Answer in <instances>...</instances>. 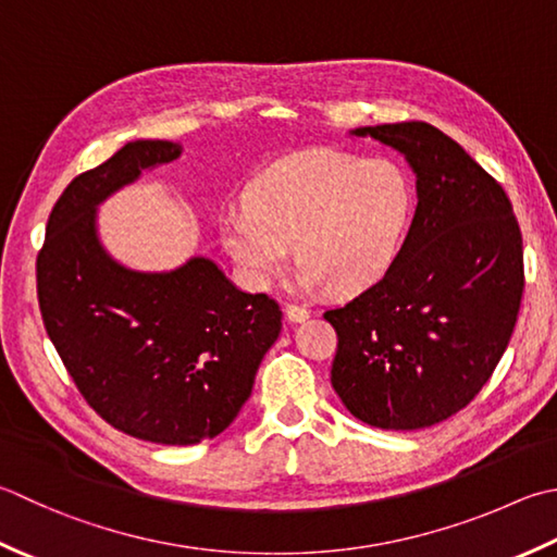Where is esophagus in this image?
<instances>
[{
    "instance_id": "1",
    "label": "esophagus",
    "mask_w": 557,
    "mask_h": 557,
    "mask_svg": "<svg viewBox=\"0 0 557 557\" xmlns=\"http://www.w3.org/2000/svg\"><path fill=\"white\" fill-rule=\"evenodd\" d=\"M285 315H287V321H292V323H301V321L309 319L311 311L307 307H299V304H287Z\"/></svg>"
}]
</instances>
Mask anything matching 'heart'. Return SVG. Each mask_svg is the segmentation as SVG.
Segmentation results:
<instances>
[{"mask_svg":"<svg viewBox=\"0 0 557 557\" xmlns=\"http://www.w3.org/2000/svg\"><path fill=\"white\" fill-rule=\"evenodd\" d=\"M244 205L224 214L220 234L250 287H270L294 246L301 289L359 294L394 268L416 190L396 161L313 149L260 173Z\"/></svg>","mask_w":557,"mask_h":557,"instance_id":"heart-1","label":"heart"}]
</instances>
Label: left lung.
<instances>
[{
	"mask_svg": "<svg viewBox=\"0 0 557 557\" xmlns=\"http://www.w3.org/2000/svg\"><path fill=\"white\" fill-rule=\"evenodd\" d=\"M400 151L418 210L386 277L323 313L337 333L331 384L357 420L432 428L471 403L503 359L524 292L507 193L430 123L352 129Z\"/></svg>",
	"mask_w": 557,
	"mask_h": 557,
	"instance_id": "8db88e82",
	"label": "left lung"
}]
</instances>
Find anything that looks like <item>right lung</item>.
I'll use <instances>...</instances> for the list:
<instances>
[{"label": "right lung", "instance_id": "1", "mask_svg": "<svg viewBox=\"0 0 557 557\" xmlns=\"http://www.w3.org/2000/svg\"><path fill=\"white\" fill-rule=\"evenodd\" d=\"M181 151L166 139L127 141L76 176L36 260L42 323L79 394L115 430L171 446L234 422L282 331L280 304L234 287L210 258L139 272L103 248L98 205Z\"/></svg>", "mask_w": 557, "mask_h": 557}]
</instances>
